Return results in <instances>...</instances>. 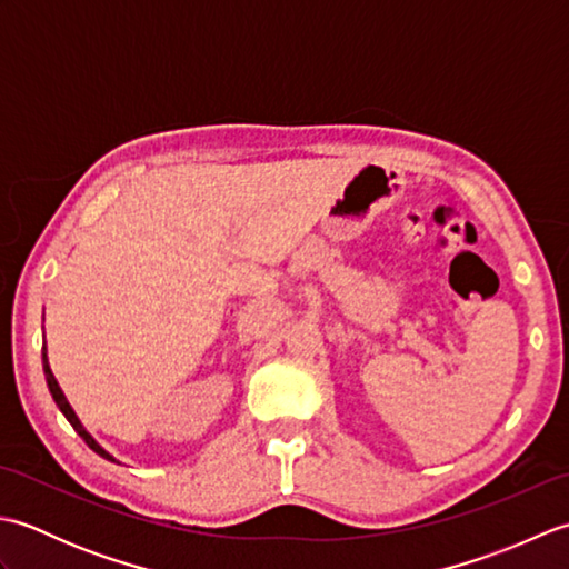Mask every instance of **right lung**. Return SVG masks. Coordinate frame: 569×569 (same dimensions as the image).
<instances>
[{
    "instance_id": "add662e5",
    "label": "right lung",
    "mask_w": 569,
    "mask_h": 569,
    "mask_svg": "<svg viewBox=\"0 0 569 569\" xmlns=\"http://www.w3.org/2000/svg\"><path fill=\"white\" fill-rule=\"evenodd\" d=\"M43 373H46V381H48V389H51V393H53V401H56V406L63 410V416L68 418V422L72 428H76V432L80 435V438L88 442V447L92 452H98L100 457H104V459H110V462H117V459L107 452V450H102V447L94 442V438L92 435L82 428V422L78 420V416H76V410L70 408V403H68V398H66V393L60 391V386H58V381H56V377H53V371H51V367H48V359H46V347H43Z\"/></svg>"
}]
</instances>
